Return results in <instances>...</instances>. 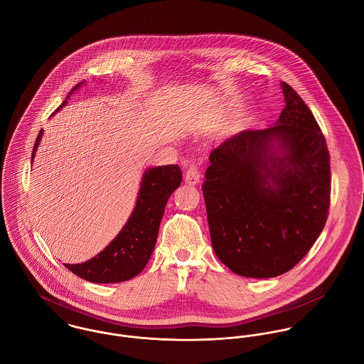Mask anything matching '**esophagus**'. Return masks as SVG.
I'll return each instance as SVG.
<instances>
[{
    "label": "esophagus",
    "instance_id": "1",
    "mask_svg": "<svg viewBox=\"0 0 364 364\" xmlns=\"http://www.w3.org/2000/svg\"><path fill=\"white\" fill-rule=\"evenodd\" d=\"M200 179V172H199V168L196 166L195 162H192L188 169L185 171V182L188 185H196Z\"/></svg>",
    "mask_w": 364,
    "mask_h": 364
}]
</instances>
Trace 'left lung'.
<instances>
[{
	"label": "left lung",
	"instance_id": "obj_1",
	"mask_svg": "<svg viewBox=\"0 0 364 364\" xmlns=\"http://www.w3.org/2000/svg\"><path fill=\"white\" fill-rule=\"evenodd\" d=\"M276 124L244 130L210 153L202 185L213 250L255 279L293 269L319 237L331 198L325 137L309 106L282 82Z\"/></svg>",
	"mask_w": 364,
	"mask_h": 364
}]
</instances>
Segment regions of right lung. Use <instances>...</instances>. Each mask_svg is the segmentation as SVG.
Wrapping results in <instances>:
<instances>
[{"label":"right lung","mask_w":364,"mask_h":364,"mask_svg":"<svg viewBox=\"0 0 364 364\" xmlns=\"http://www.w3.org/2000/svg\"><path fill=\"white\" fill-rule=\"evenodd\" d=\"M82 84L84 81L71 90L55 112L68 104L70 95ZM42 136L43 130L36 137L32 162ZM181 182L182 172L178 165H161L146 169L134 210L114 240L97 257L77 264L64 263V266L92 283H120L137 276L153 255L166 202Z\"/></svg>","instance_id":"right-lung-1"}]
</instances>
